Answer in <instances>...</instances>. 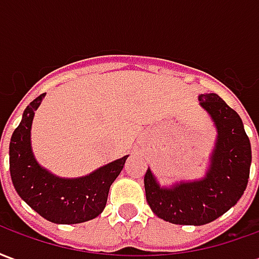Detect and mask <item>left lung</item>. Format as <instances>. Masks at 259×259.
Returning a JSON list of instances; mask_svg holds the SVG:
<instances>
[{
    "mask_svg": "<svg viewBox=\"0 0 259 259\" xmlns=\"http://www.w3.org/2000/svg\"><path fill=\"white\" fill-rule=\"evenodd\" d=\"M200 105L215 123L217 143L205 178L161 187L150 169L144 176L152 212L175 225H205L228 212L244 193L251 165V144L239 113L218 94H201Z\"/></svg>",
    "mask_w": 259,
    "mask_h": 259,
    "instance_id": "left-lung-1",
    "label": "left lung"
}]
</instances>
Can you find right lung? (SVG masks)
I'll return each mask as SVG.
<instances>
[{"instance_id": "1", "label": "right lung", "mask_w": 259, "mask_h": 259, "mask_svg": "<svg viewBox=\"0 0 259 259\" xmlns=\"http://www.w3.org/2000/svg\"><path fill=\"white\" fill-rule=\"evenodd\" d=\"M42 98L44 94H40L27 105L11 137L9 172L15 190L50 222L73 225L94 219L104 211L109 187L123 169L127 155L83 178L64 179L50 174L38 165L30 144L31 122Z\"/></svg>"}]
</instances>
